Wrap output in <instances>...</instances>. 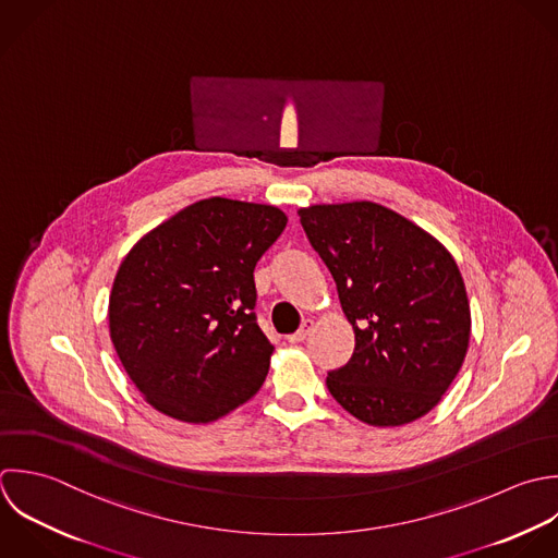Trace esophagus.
<instances>
[{"mask_svg":"<svg viewBox=\"0 0 558 558\" xmlns=\"http://www.w3.org/2000/svg\"><path fill=\"white\" fill-rule=\"evenodd\" d=\"M313 326H315V322H313V319H304L302 328H300L298 332H293V335H289V337H287V339H289V343H302V341L313 332Z\"/></svg>","mask_w":558,"mask_h":558,"instance_id":"obj_1","label":"esophagus"}]
</instances>
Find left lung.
I'll list each match as a JSON object with an SVG mask.
<instances>
[{
	"label": "left lung",
	"mask_w": 558,
	"mask_h": 558,
	"mask_svg": "<svg viewBox=\"0 0 558 558\" xmlns=\"http://www.w3.org/2000/svg\"><path fill=\"white\" fill-rule=\"evenodd\" d=\"M354 330L332 398L369 426H404L433 411L457 378L472 315L452 254L426 230L374 202L300 208Z\"/></svg>",
	"instance_id": "left-lung-1"
}]
</instances>
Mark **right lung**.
Segmentation results:
<instances>
[{"instance_id": "right-lung-1", "label": "right lung", "mask_w": 558, "mask_h": 558, "mask_svg": "<svg viewBox=\"0 0 558 558\" xmlns=\"http://www.w3.org/2000/svg\"><path fill=\"white\" fill-rule=\"evenodd\" d=\"M284 226L276 206L210 197L128 252L108 328L123 369L156 411L208 424L260 389L274 345L256 324L254 267Z\"/></svg>"}]
</instances>
